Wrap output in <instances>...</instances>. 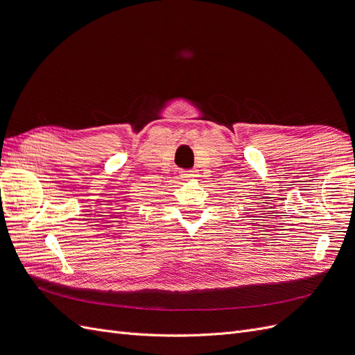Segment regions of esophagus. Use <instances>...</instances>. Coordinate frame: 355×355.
I'll use <instances>...</instances> for the list:
<instances>
[{"mask_svg": "<svg viewBox=\"0 0 355 355\" xmlns=\"http://www.w3.org/2000/svg\"><path fill=\"white\" fill-rule=\"evenodd\" d=\"M180 178L185 179V180H192V179L197 178V171H194V170H184V171H180Z\"/></svg>", "mask_w": 355, "mask_h": 355, "instance_id": "1", "label": "esophagus"}]
</instances>
